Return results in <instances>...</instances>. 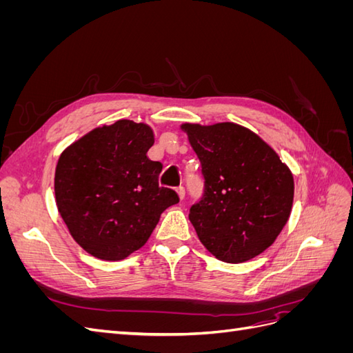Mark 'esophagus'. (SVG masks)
<instances>
[{
    "label": "esophagus",
    "mask_w": 353,
    "mask_h": 353,
    "mask_svg": "<svg viewBox=\"0 0 353 353\" xmlns=\"http://www.w3.org/2000/svg\"><path fill=\"white\" fill-rule=\"evenodd\" d=\"M176 194H178V197L183 200L184 197H185V188L184 187H178L176 188Z\"/></svg>",
    "instance_id": "obj_1"
}]
</instances>
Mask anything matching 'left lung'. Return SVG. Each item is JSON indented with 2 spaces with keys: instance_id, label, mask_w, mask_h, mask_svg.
Listing matches in <instances>:
<instances>
[{
  "instance_id": "8db88e82",
  "label": "left lung",
  "mask_w": 353,
  "mask_h": 353,
  "mask_svg": "<svg viewBox=\"0 0 353 353\" xmlns=\"http://www.w3.org/2000/svg\"><path fill=\"white\" fill-rule=\"evenodd\" d=\"M181 130L188 135L205 176V197L188 216L199 240L222 262L256 258L290 218V168L268 143L241 125L183 123Z\"/></svg>"
}]
</instances>
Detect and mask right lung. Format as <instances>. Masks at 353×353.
I'll return each mask as SVG.
<instances>
[{"mask_svg":"<svg viewBox=\"0 0 353 353\" xmlns=\"http://www.w3.org/2000/svg\"><path fill=\"white\" fill-rule=\"evenodd\" d=\"M150 125L121 119L101 125L61 152L54 193L73 240L91 256L122 261L150 239L160 215L179 201L159 187L163 165L148 159Z\"/></svg>","mask_w":353,"mask_h":353,"instance_id":"add662e5","label":"right lung"}]
</instances>
